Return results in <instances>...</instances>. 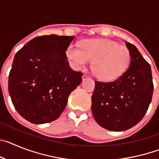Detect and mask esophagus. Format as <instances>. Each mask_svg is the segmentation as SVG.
<instances>
[{
    "instance_id": "esophagus-1",
    "label": "esophagus",
    "mask_w": 159,
    "mask_h": 159,
    "mask_svg": "<svg viewBox=\"0 0 159 159\" xmlns=\"http://www.w3.org/2000/svg\"><path fill=\"white\" fill-rule=\"evenodd\" d=\"M82 79H83V81H84V80H88V79H89V77H88L87 75H84L82 76Z\"/></svg>"
}]
</instances>
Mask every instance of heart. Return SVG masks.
<instances>
[{
	"mask_svg": "<svg viewBox=\"0 0 159 159\" xmlns=\"http://www.w3.org/2000/svg\"><path fill=\"white\" fill-rule=\"evenodd\" d=\"M80 47L70 44L66 49V57L70 64L80 70L92 61V71L101 80L111 81L119 78L130 64L128 48L114 40H87Z\"/></svg>",
	"mask_w": 159,
	"mask_h": 159,
	"instance_id": "obj_1",
	"label": "heart"
}]
</instances>
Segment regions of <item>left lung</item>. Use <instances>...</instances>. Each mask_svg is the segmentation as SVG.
Returning <instances> with one entry per match:
<instances>
[{
  "instance_id": "1",
  "label": "left lung",
  "mask_w": 159,
  "mask_h": 159,
  "mask_svg": "<svg viewBox=\"0 0 159 159\" xmlns=\"http://www.w3.org/2000/svg\"><path fill=\"white\" fill-rule=\"evenodd\" d=\"M130 52L129 67L113 82L95 81L92 111L99 126L123 131L139 123L152 99L154 85L151 66L137 48L126 42Z\"/></svg>"
}]
</instances>
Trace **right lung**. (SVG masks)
I'll list each match as a JSON object with an SVG mask.
<instances>
[{"instance_id":"1","label":"right lung","mask_w":159,"mask_h":159,"mask_svg":"<svg viewBox=\"0 0 159 159\" xmlns=\"http://www.w3.org/2000/svg\"><path fill=\"white\" fill-rule=\"evenodd\" d=\"M75 36H37L16 52L8 75V92L16 111L35 124L58 119L83 74L71 69L66 49Z\"/></svg>"}]
</instances>
